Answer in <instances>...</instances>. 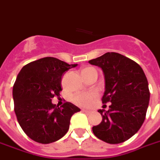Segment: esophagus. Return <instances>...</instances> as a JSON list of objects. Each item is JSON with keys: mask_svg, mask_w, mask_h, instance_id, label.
Wrapping results in <instances>:
<instances>
[{"mask_svg": "<svg viewBox=\"0 0 160 160\" xmlns=\"http://www.w3.org/2000/svg\"><path fill=\"white\" fill-rule=\"evenodd\" d=\"M82 112H84V113L86 114V115H90V114H91V111H88V110L82 109Z\"/></svg>", "mask_w": 160, "mask_h": 160, "instance_id": "esophagus-1", "label": "esophagus"}]
</instances>
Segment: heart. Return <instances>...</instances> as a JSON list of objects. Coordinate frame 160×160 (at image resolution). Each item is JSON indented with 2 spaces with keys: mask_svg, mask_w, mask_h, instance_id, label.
I'll return each instance as SVG.
<instances>
[{
  "mask_svg": "<svg viewBox=\"0 0 160 160\" xmlns=\"http://www.w3.org/2000/svg\"><path fill=\"white\" fill-rule=\"evenodd\" d=\"M93 69V68H92V67H85V68L82 69L81 75H84V74L91 71ZM97 97H98V92L93 90V91L85 92V93H77L76 95H74L72 99L76 104L79 105L80 107L89 108L93 106Z\"/></svg>",
  "mask_w": 160,
  "mask_h": 160,
  "instance_id": "1",
  "label": "heart"
}]
</instances>
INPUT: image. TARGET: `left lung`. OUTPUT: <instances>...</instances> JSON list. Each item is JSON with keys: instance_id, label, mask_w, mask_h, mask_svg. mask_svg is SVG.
Segmentation results:
<instances>
[{"instance_id": "8db88e82", "label": "left lung", "mask_w": 160, "mask_h": 160, "mask_svg": "<svg viewBox=\"0 0 160 160\" xmlns=\"http://www.w3.org/2000/svg\"><path fill=\"white\" fill-rule=\"evenodd\" d=\"M89 63L102 69L105 81L102 101L110 103L107 111L98 110L102 119L93 127V134L107 143L124 142L145 121L150 101L146 76L136 62L117 52L105 53Z\"/></svg>"}]
</instances>
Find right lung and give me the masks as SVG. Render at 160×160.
I'll return each instance as SVG.
<instances>
[{"instance_id": "1", "label": "right lung", "mask_w": 160, "mask_h": 160, "mask_svg": "<svg viewBox=\"0 0 160 160\" xmlns=\"http://www.w3.org/2000/svg\"><path fill=\"white\" fill-rule=\"evenodd\" d=\"M77 64L55 58H44L24 66L13 86L15 112L19 126L33 141L55 142L68 132L70 120L80 109L67 102L62 107L52 102L62 90V77Z\"/></svg>"}]
</instances>
